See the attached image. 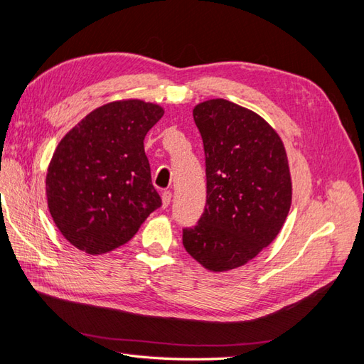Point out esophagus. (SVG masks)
Returning a JSON list of instances; mask_svg holds the SVG:
<instances>
[{
	"mask_svg": "<svg viewBox=\"0 0 364 364\" xmlns=\"http://www.w3.org/2000/svg\"><path fill=\"white\" fill-rule=\"evenodd\" d=\"M171 202V193L170 191H164L162 193V206L167 208Z\"/></svg>",
	"mask_w": 364,
	"mask_h": 364,
	"instance_id": "1",
	"label": "esophagus"
}]
</instances>
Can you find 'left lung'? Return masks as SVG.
<instances>
[{"instance_id":"obj_1","label":"left lung","mask_w":364,"mask_h":364,"mask_svg":"<svg viewBox=\"0 0 364 364\" xmlns=\"http://www.w3.org/2000/svg\"><path fill=\"white\" fill-rule=\"evenodd\" d=\"M203 139L206 205L185 228V250L211 272L245 266L277 238L291 205V178L274 129L223 98L193 111Z\"/></svg>"}]
</instances>
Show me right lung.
Instances as JSON below:
<instances>
[{"instance_id":"add662e5","label":"right lung","mask_w":364,"mask_h":364,"mask_svg":"<svg viewBox=\"0 0 364 364\" xmlns=\"http://www.w3.org/2000/svg\"><path fill=\"white\" fill-rule=\"evenodd\" d=\"M164 109L142 100L97 107L62 138L47 173L50 214L73 246L102 255L126 245L162 202L144 138Z\"/></svg>"}]
</instances>
